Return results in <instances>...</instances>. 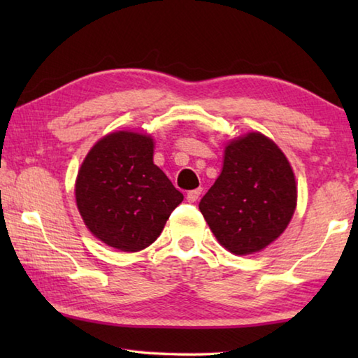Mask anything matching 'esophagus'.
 I'll use <instances>...</instances> for the list:
<instances>
[{
	"label": "esophagus",
	"mask_w": 358,
	"mask_h": 358,
	"mask_svg": "<svg viewBox=\"0 0 358 358\" xmlns=\"http://www.w3.org/2000/svg\"><path fill=\"white\" fill-rule=\"evenodd\" d=\"M201 194H202V187H197V189H192V191H189V192H187V202H196L197 201V199H199V196H201Z\"/></svg>",
	"instance_id": "obj_1"
}]
</instances>
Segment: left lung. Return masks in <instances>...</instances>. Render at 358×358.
I'll list each match as a JSON object with an SVG mask.
<instances>
[{"label":"left lung","mask_w":358,"mask_h":358,"mask_svg":"<svg viewBox=\"0 0 358 358\" xmlns=\"http://www.w3.org/2000/svg\"><path fill=\"white\" fill-rule=\"evenodd\" d=\"M295 205V178L286 156L270 138L251 132L227 145L222 172L199 208L217 241L246 256L280 237Z\"/></svg>","instance_id":"8db88e82"}]
</instances>
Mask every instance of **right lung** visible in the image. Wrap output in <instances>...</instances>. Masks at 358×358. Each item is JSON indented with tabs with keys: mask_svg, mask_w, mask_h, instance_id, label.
<instances>
[{
	"mask_svg": "<svg viewBox=\"0 0 358 358\" xmlns=\"http://www.w3.org/2000/svg\"><path fill=\"white\" fill-rule=\"evenodd\" d=\"M76 201L94 237L120 251L145 250L183 201L153 162V138L112 132L94 145L77 175Z\"/></svg>",
	"mask_w": 358,
	"mask_h": 358,
	"instance_id": "right-lung-1",
	"label": "right lung"
}]
</instances>
